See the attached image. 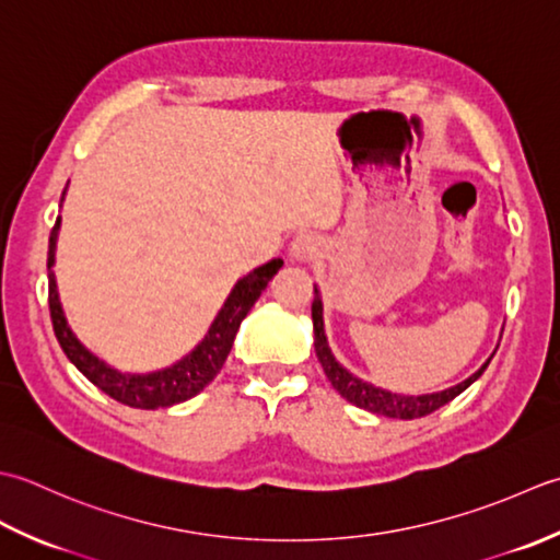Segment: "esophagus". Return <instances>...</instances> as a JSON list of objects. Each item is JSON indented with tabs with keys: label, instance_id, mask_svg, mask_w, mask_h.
I'll list each match as a JSON object with an SVG mask.
<instances>
[{
	"label": "esophagus",
	"instance_id": "34e87169",
	"mask_svg": "<svg viewBox=\"0 0 560 560\" xmlns=\"http://www.w3.org/2000/svg\"><path fill=\"white\" fill-rule=\"evenodd\" d=\"M314 250H316V242H314L312 234H300V236L294 238V244H292L294 258L306 260V258L314 256Z\"/></svg>",
	"mask_w": 560,
	"mask_h": 560
}]
</instances>
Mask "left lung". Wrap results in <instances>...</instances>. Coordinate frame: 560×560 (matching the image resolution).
I'll return each mask as SVG.
<instances>
[{
	"label": "left lung",
	"instance_id": "8db88e82",
	"mask_svg": "<svg viewBox=\"0 0 560 560\" xmlns=\"http://www.w3.org/2000/svg\"><path fill=\"white\" fill-rule=\"evenodd\" d=\"M312 318H314V348H316V358L322 362V368L328 376V382L334 384V389L348 398L350 404H355L358 408L370 410V413L376 416H386V418H401V420H413V418H423L430 416L432 410L442 408L444 404H450L452 398L459 396L464 389H469V386L481 376L488 368V362L483 364L481 370L476 374H471L469 380L452 386V389H444L438 394H423V396H401V394H392V392H384V389H376V386L368 384L358 380V376H352L343 364H338V360L334 358V352L328 348V340L324 334V306H322V296H318V290L314 288V302H312Z\"/></svg>",
	"mask_w": 560,
	"mask_h": 560
}]
</instances>
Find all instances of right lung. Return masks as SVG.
Masks as SVG:
<instances>
[{
	"label": "right lung",
	"instance_id": "1",
	"mask_svg": "<svg viewBox=\"0 0 560 560\" xmlns=\"http://www.w3.org/2000/svg\"><path fill=\"white\" fill-rule=\"evenodd\" d=\"M65 198V192H62ZM57 232H60V217L50 232L48 244V304H50V318L57 336V343L65 350V355L70 358L74 368L82 372L91 384H96L101 392L108 394L116 401L132 406V408H166L180 401H188L196 394H200L217 374H220L222 364L230 355L234 346L236 330L242 326L244 316L250 312V306L268 288L270 278L282 268L280 258H272L270 264L256 268L248 272L246 278L234 284L232 294L226 296L224 306L212 322L208 336H205L198 348L188 352L184 360L171 364L166 370L150 372V374H122L113 370L110 364L98 360L94 352H89L82 343H79L72 328L67 326V318L62 312L60 296H57V282H55V244Z\"/></svg>",
	"mask_w": 560,
	"mask_h": 560
}]
</instances>
